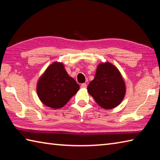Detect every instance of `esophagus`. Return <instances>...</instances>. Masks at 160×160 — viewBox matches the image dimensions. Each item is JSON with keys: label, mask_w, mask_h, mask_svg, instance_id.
I'll list each match as a JSON object with an SVG mask.
<instances>
[{"label": "esophagus", "mask_w": 160, "mask_h": 160, "mask_svg": "<svg viewBox=\"0 0 160 160\" xmlns=\"http://www.w3.org/2000/svg\"><path fill=\"white\" fill-rule=\"evenodd\" d=\"M81 88H83V89H85V88L87 87V84L86 83H82L81 84Z\"/></svg>", "instance_id": "1"}]
</instances>
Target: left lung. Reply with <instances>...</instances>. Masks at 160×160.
Here are the masks:
<instances>
[{"mask_svg": "<svg viewBox=\"0 0 160 160\" xmlns=\"http://www.w3.org/2000/svg\"><path fill=\"white\" fill-rule=\"evenodd\" d=\"M87 91L96 103L104 109L113 108L120 104L125 95V84L120 71L109 62L98 65L93 80Z\"/></svg>", "mask_w": 160, "mask_h": 160, "instance_id": "8db88e82", "label": "left lung"}]
</instances>
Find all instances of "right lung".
<instances>
[{"label": "right lung", "mask_w": 160, "mask_h": 160, "mask_svg": "<svg viewBox=\"0 0 160 160\" xmlns=\"http://www.w3.org/2000/svg\"><path fill=\"white\" fill-rule=\"evenodd\" d=\"M80 86L70 77L62 63L54 62L47 68L37 84V93L46 106L64 107L79 90Z\"/></svg>", "instance_id": "1"}]
</instances>
